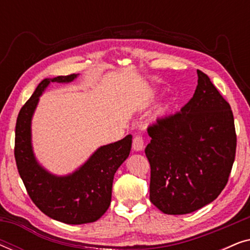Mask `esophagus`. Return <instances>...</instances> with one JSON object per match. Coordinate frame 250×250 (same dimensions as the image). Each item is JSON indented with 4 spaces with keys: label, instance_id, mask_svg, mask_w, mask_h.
I'll return each instance as SVG.
<instances>
[{
    "label": "esophagus",
    "instance_id": "esophagus-1",
    "mask_svg": "<svg viewBox=\"0 0 250 250\" xmlns=\"http://www.w3.org/2000/svg\"><path fill=\"white\" fill-rule=\"evenodd\" d=\"M145 148V141H143L142 135H135L134 139H133V149L135 151H141V150Z\"/></svg>",
    "mask_w": 250,
    "mask_h": 250
}]
</instances>
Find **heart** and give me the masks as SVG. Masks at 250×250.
<instances>
[{
    "label": "heart",
    "instance_id": "1",
    "mask_svg": "<svg viewBox=\"0 0 250 250\" xmlns=\"http://www.w3.org/2000/svg\"><path fill=\"white\" fill-rule=\"evenodd\" d=\"M150 99H151V100H153V99H155V94H151V95H150Z\"/></svg>",
    "mask_w": 250,
    "mask_h": 250
}]
</instances>
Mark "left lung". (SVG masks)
<instances>
[{
  "mask_svg": "<svg viewBox=\"0 0 250 250\" xmlns=\"http://www.w3.org/2000/svg\"><path fill=\"white\" fill-rule=\"evenodd\" d=\"M193 97L175 114L148 126L150 201L169 215L189 214L216 199L235 158L229 102L201 70Z\"/></svg>",
  "mask_w": 250,
  "mask_h": 250,
  "instance_id": "obj_1",
  "label": "left lung"
}]
</instances>
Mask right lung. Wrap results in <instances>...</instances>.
I'll return each instance as SVG.
<instances>
[{
  "label": "right lung",
  "mask_w": 250,
  "mask_h": 250,
  "mask_svg": "<svg viewBox=\"0 0 250 250\" xmlns=\"http://www.w3.org/2000/svg\"><path fill=\"white\" fill-rule=\"evenodd\" d=\"M75 77L45 78L22 105L17 117L15 158L27 193L41 211L62 223L85 224L99 220L110 206L114 175L129 155L132 135L99 148L69 176L51 175L37 164L30 145V121L39 97L50 83H66Z\"/></svg>",
  "instance_id": "right-lung-1"
}]
</instances>
